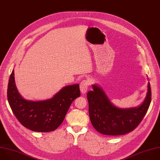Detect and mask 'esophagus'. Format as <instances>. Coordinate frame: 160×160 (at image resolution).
Returning a JSON list of instances; mask_svg holds the SVG:
<instances>
[{
	"label": "esophagus",
	"mask_w": 160,
	"mask_h": 160,
	"mask_svg": "<svg viewBox=\"0 0 160 160\" xmlns=\"http://www.w3.org/2000/svg\"><path fill=\"white\" fill-rule=\"evenodd\" d=\"M89 86V82L87 80H84L82 81L80 85V89L82 93H85L87 92Z\"/></svg>",
	"instance_id": "esophagus-1"
}]
</instances>
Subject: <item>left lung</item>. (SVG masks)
Listing matches in <instances>:
<instances>
[{"label":"left lung","mask_w":160,"mask_h":160,"mask_svg":"<svg viewBox=\"0 0 160 160\" xmlns=\"http://www.w3.org/2000/svg\"><path fill=\"white\" fill-rule=\"evenodd\" d=\"M93 90L87 93L88 112L91 123L100 133L108 136H119L132 131L146 115L151 100L149 82L143 102L136 108L121 109L116 107L103 89L92 85Z\"/></svg>","instance_id":"1"}]
</instances>
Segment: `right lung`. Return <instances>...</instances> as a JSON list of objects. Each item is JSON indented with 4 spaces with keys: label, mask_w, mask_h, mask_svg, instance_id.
Instances as JSON below:
<instances>
[{
    "label": "right lung",
    "mask_w": 160,
    "mask_h": 160,
    "mask_svg": "<svg viewBox=\"0 0 160 160\" xmlns=\"http://www.w3.org/2000/svg\"><path fill=\"white\" fill-rule=\"evenodd\" d=\"M80 96L77 83L64 87L50 99L26 100L17 89L14 70L8 83V99L14 114L22 126L35 132H48L57 129L63 122L72 102Z\"/></svg>",
    "instance_id": "add662e5"
}]
</instances>
